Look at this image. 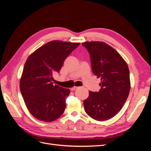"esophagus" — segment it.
Segmentation results:
<instances>
[{
	"label": "esophagus",
	"instance_id": "obj_1",
	"mask_svg": "<svg viewBox=\"0 0 151 151\" xmlns=\"http://www.w3.org/2000/svg\"><path fill=\"white\" fill-rule=\"evenodd\" d=\"M79 88V87H77V86H74L73 87V88H71V91H75V90H76L77 89H78Z\"/></svg>",
	"mask_w": 151,
	"mask_h": 151
}]
</instances>
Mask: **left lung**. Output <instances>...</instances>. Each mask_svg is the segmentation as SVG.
<instances>
[{
	"label": "left lung",
	"instance_id": "obj_1",
	"mask_svg": "<svg viewBox=\"0 0 151 151\" xmlns=\"http://www.w3.org/2000/svg\"><path fill=\"white\" fill-rule=\"evenodd\" d=\"M90 55L93 74L101 79L99 92L89 91L84 100L88 115L98 121H104L119 112L130 90L129 68L125 60L109 45L102 42L82 43Z\"/></svg>",
	"mask_w": 151,
	"mask_h": 151
}]
</instances>
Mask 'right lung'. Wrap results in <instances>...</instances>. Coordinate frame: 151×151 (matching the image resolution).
Wrapping results in <instances>:
<instances>
[{
    "label": "right lung",
    "instance_id": "right-lung-1",
    "mask_svg": "<svg viewBox=\"0 0 151 151\" xmlns=\"http://www.w3.org/2000/svg\"><path fill=\"white\" fill-rule=\"evenodd\" d=\"M79 45L53 40L27 58L20 79V90L28 111L37 120L51 122L64 112L70 91L54 85L53 75L60 72L65 58Z\"/></svg>",
    "mask_w": 151,
    "mask_h": 151
}]
</instances>
